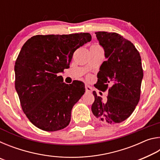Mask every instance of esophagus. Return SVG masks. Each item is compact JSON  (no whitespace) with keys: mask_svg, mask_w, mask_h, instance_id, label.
Here are the masks:
<instances>
[{"mask_svg":"<svg viewBox=\"0 0 160 160\" xmlns=\"http://www.w3.org/2000/svg\"><path fill=\"white\" fill-rule=\"evenodd\" d=\"M85 90H86L87 92L90 93V92H92V88L90 86L86 85H85Z\"/></svg>","mask_w":160,"mask_h":160,"instance_id":"esophagus-1","label":"esophagus"}]
</instances>
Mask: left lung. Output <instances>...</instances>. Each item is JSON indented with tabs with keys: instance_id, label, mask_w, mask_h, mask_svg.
Returning <instances> with one entry per match:
<instances>
[{
	"instance_id": "8db88e82",
	"label": "left lung",
	"mask_w": 160,
	"mask_h": 160,
	"mask_svg": "<svg viewBox=\"0 0 160 160\" xmlns=\"http://www.w3.org/2000/svg\"><path fill=\"white\" fill-rule=\"evenodd\" d=\"M107 61L97 73L96 88L108 90L107 100L93 92L92 112L99 122L121 123L128 118L138 104L143 78L141 58L132 43L115 32H95Z\"/></svg>"
}]
</instances>
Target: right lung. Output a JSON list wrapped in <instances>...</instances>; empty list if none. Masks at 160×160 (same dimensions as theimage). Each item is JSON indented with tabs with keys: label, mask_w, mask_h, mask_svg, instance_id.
Here are the masks:
<instances>
[{
	"label": "right lung",
	"mask_w": 160,
	"mask_h": 160,
	"mask_svg": "<svg viewBox=\"0 0 160 160\" xmlns=\"http://www.w3.org/2000/svg\"><path fill=\"white\" fill-rule=\"evenodd\" d=\"M91 39L89 33L36 35L22 46L15 65V90L24 113L37 128L56 131L68 126L85 85H68L57 74L68 68L75 51Z\"/></svg>",
	"instance_id": "1"
}]
</instances>
